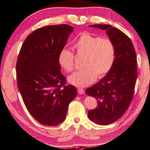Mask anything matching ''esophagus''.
Returning a JSON list of instances; mask_svg holds the SVG:
<instances>
[{"label": "esophagus", "instance_id": "34e87169", "mask_svg": "<svg viewBox=\"0 0 150 150\" xmlns=\"http://www.w3.org/2000/svg\"><path fill=\"white\" fill-rule=\"evenodd\" d=\"M78 94H84V90L83 89V88H78Z\"/></svg>", "mask_w": 150, "mask_h": 150}]
</instances>
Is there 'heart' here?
<instances>
[{
    "label": "heart",
    "mask_w": 150,
    "mask_h": 150,
    "mask_svg": "<svg viewBox=\"0 0 150 150\" xmlns=\"http://www.w3.org/2000/svg\"><path fill=\"white\" fill-rule=\"evenodd\" d=\"M76 54L84 57L82 70L76 71L68 78L70 84L85 87L96 79L106 74L111 70L116 58V47L109 38L83 33L73 45ZM58 63L66 72L74 69V56L67 49H63L58 55Z\"/></svg>",
    "instance_id": "1"
}]
</instances>
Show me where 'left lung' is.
I'll return each mask as SVG.
<instances>
[{"mask_svg": "<svg viewBox=\"0 0 150 150\" xmlns=\"http://www.w3.org/2000/svg\"><path fill=\"white\" fill-rule=\"evenodd\" d=\"M90 26L105 30L116 47V58L111 70L86 91L98 101V106L88 111V118L105 126L123 116L132 102L137 76L136 54L130 39L119 29L108 24Z\"/></svg>", "mask_w": 150, "mask_h": 150, "instance_id": "1", "label": "left lung"}]
</instances>
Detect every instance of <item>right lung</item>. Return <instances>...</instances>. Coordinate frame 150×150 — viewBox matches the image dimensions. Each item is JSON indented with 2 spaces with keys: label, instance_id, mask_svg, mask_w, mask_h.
<instances>
[{
  "label": "right lung",
  "instance_id": "add662e5",
  "mask_svg": "<svg viewBox=\"0 0 150 150\" xmlns=\"http://www.w3.org/2000/svg\"><path fill=\"white\" fill-rule=\"evenodd\" d=\"M73 30L67 24L38 28L20 50L16 66L18 90L31 116L45 126L62 123L77 95L74 86L66 85L58 60Z\"/></svg>",
  "mask_w": 150,
  "mask_h": 150
}]
</instances>
